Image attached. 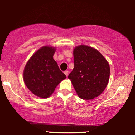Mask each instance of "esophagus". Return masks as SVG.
I'll list each match as a JSON object with an SVG mask.
<instances>
[{"mask_svg":"<svg viewBox=\"0 0 135 135\" xmlns=\"http://www.w3.org/2000/svg\"><path fill=\"white\" fill-rule=\"evenodd\" d=\"M64 74H65L66 76L67 77L68 75H69V71H65V72H64Z\"/></svg>","mask_w":135,"mask_h":135,"instance_id":"obj_1","label":"esophagus"}]
</instances>
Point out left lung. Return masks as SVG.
Listing matches in <instances>:
<instances>
[{"label": "left lung", "instance_id": "8db88e82", "mask_svg": "<svg viewBox=\"0 0 135 135\" xmlns=\"http://www.w3.org/2000/svg\"><path fill=\"white\" fill-rule=\"evenodd\" d=\"M74 68L69 75L79 97L92 100L102 93L110 76L108 61L98 51L85 45L74 49Z\"/></svg>", "mask_w": 135, "mask_h": 135}]
</instances>
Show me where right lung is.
I'll return each instance as SVG.
<instances>
[{
  "label": "right lung",
  "mask_w": 135,
  "mask_h": 135,
  "mask_svg": "<svg viewBox=\"0 0 135 135\" xmlns=\"http://www.w3.org/2000/svg\"><path fill=\"white\" fill-rule=\"evenodd\" d=\"M56 48L46 46L29 59L23 71V80L28 89L42 98L50 97L59 83L66 78L53 59Z\"/></svg>",
  "instance_id": "add662e5"
}]
</instances>
